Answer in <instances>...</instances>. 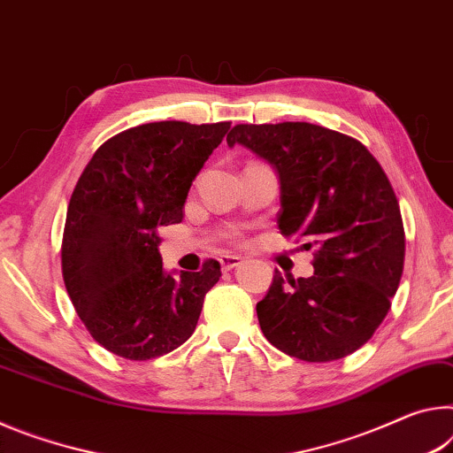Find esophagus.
I'll list each match as a JSON object with an SVG mask.
<instances>
[{"instance_id": "obj_1", "label": "esophagus", "mask_w": 453, "mask_h": 453, "mask_svg": "<svg viewBox=\"0 0 453 453\" xmlns=\"http://www.w3.org/2000/svg\"><path fill=\"white\" fill-rule=\"evenodd\" d=\"M220 266L222 271H231L234 266H239L242 263V257L241 255H220Z\"/></svg>"}]
</instances>
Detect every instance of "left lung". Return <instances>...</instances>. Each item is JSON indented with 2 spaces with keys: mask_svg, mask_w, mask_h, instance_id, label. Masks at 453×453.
Wrapping results in <instances>:
<instances>
[{
  "mask_svg": "<svg viewBox=\"0 0 453 453\" xmlns=\"http://www.w3.org/2000/svg\"><path fill=\"white\" fill-rule=\"evenodd\" d=\"M226 144L271 165L280 234L317 247L313 275L275 271L257 303L265 337L311 363L357 351L388 315L403 273V220L380 162L355 138L309 122L239 124Z\"/></svg>",
  "mask_w": 453,
  "mask_h": 453,
  "instance_id": "8db88e82",
  "label": "left lung"
}]
</instances>
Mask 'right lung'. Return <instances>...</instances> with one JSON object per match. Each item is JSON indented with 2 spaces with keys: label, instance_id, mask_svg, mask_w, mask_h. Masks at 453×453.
Segmentation results:
<instances>
[{
  "label": "right lung",
  "instance_id": "obj_1",
  "mask_svg": "<svg viewBox=\"0 0 453 453\" xmlns=\"http://www.w3.org/2000/svg\"><path fill=\"white\" fill-rule=\"evenodd\" d=\"M228 130L176 120L124 130L94 152L73 188L64 283L90 335L118 357H160L196 329L220 265L166 273L158 228L182 220L192 180Z\"/></svg>",
  "mask_w": 453,
  "mask_h": 453
}]
</instances>
